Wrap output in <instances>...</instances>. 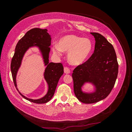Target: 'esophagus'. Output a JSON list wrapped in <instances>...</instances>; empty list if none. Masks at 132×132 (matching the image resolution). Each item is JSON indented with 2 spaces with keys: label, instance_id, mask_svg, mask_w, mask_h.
I'll list each match as a JSON object with an SVG mask.
<instances>
[{
  "label": "esophagus",
  "instance_id": "34e87169",
  "mask_svg": "<svg viewBox=\"0 0 132 132\" xmlns=\"http://www.w3.org/2000/svg\"><path fill=\"white\" fill-rule=\"evenodd\" d=\"M64 73H65V74L70 73V69L68 67H65L64 68Z\"/></svg>",
  "mask_w": 132,
  "mask_h": 132
}]
</instances>
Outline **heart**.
Instances as JSON below:
<instances>
[{"label":"heart","mask_w":132,"mask_h":132,"mask_svg":"<svg viewBox=\"0 0 132 132\" xmlns=\"http://www.w3.org/2000/svg\"><path fill=\"white\" fill-rule=\"evenodd\" d=\"M93 46V43L89 38L68 35L61 38L58 44L52 47V51L58 56L62 55L63 52H67L68 62L72 65L78 66L86 61Z\"/></svg>","instance_id":"b5f03b06"}]
</instances>
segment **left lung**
I'll return each instance as SVG.
<instances>
[{"instance_id": "8db88e82", "label": "left lung", "mask_w": 132, "mask_h": 132, "mask_svg": "<svg viewBox=\"0 0 132 132\" xmlns=\"http://www.w3.org/2000/svg\"><path fill=\"white\" fill-rule=\"evenodd\" d=\"M95 38V49L87 61L73 70L74 92L81 102L94 103L106 98L114 86L118 64L113 47L102 35L91 32ZM91 84L94 91L85 92L82 88Z\"/></svg>"}]
</instances>
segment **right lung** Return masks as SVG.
Here are the masks:
<instances>
[{"label": "right lung", "mask_w": 132, "mask_h": 132, "mask_svg": "<svg viewBox=\"0 0 132 132\" xmlns=\"http://www.w3.org/2000/svg\"><path fill=\"white\" fill-rule=\"evenodd\" d=\"M51 36L47 29L39 28L32 29L26 32L24 37L19 41L16 45L15 53L11 64V70L16 89L20 94L26 100L38 104L46 103L51 100L55 94L57 83L64 73V67L61 63L49 62V53L51 44ZM37 47L40 52L45 66L46 67L44 72V78L48 85L46 94L38 99H32L23 96L18 89L16 75L26 52L30 48Z\"/></svg>", "instance_id": "right-lung-1"}]
</instances>
